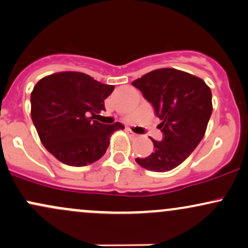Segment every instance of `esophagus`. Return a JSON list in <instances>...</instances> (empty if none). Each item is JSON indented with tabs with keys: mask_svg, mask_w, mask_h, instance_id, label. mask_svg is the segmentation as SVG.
I'll return each instance as SVG.
<instances>
[{
	"mask_svg": "<svg viewBox=\"0 0 248 248\" xmlns=\"http://www.w3.org/2000/svg\"><path fill=\"white\" fill-rule=\"evenodd\" d=\"M127 132H128V133H129V135H132V136H136V134H135V133H134V132H132V130H130V129H128V130H127Z\"/></svg>",
	"mask_w": 248,
	"mask_h": 248,
	"instance_id": "obj_1",
	"label": "esophagus"
}]
</instances>
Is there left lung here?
<instances>
[{"instance_id":"8db88e82","label":"left lung","mask_w":248,"mask_h":248,"mask_svg":"<svg viewBox=\"0 0 248 248\" xmlns=\"http://www.w3.org/2000/svg\"><path fill=\"white\" fill-rule=\"evenodd\" d=\"M161 119L162 141L153 140L154 152L136 158L142 168L164 172L190 156L205 134L212 113L211 90L198 77L176 69L154 70L132 82Z\"/></svg>"}]
</instances>
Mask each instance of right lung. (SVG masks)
I'll use <instances>...</instances> for the list:
<instances>
[{
  "mask_svg": "<svg viewBox=\"0 0 248 248\" xmlns=\"http://www.w3.org/2000/svg\"><path fill=\"white\" fill-rule=\"evenodd\" d=\"M114 90L80 72H61L43 78L31 93V119L43 146L72 167L98 161L106 153L110 134L124 129L120 122L93 120L105 110V99Z\"/></svg>",
  "mask_w": 248,
  "mask_h": 248,
  "instance_id": "right-lung-1",
  "label": "right lung"
}]
</instances>
